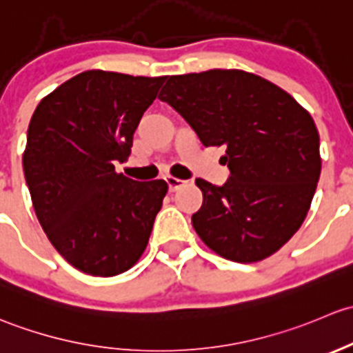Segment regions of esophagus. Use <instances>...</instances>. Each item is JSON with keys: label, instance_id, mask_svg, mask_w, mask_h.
Instances as JSON below:
<instances>
[{"label": "esophagus", "instance_id": "obj_1", "mask_svg": "<svg viewBox=\"0 0 353 353\" xmlns=\"http://www.w3.org/2000/svg\"><path fill=\"white\" fill-rule=\"evenodd\" d=\"M165 180H166V183H168L170 192H175V190H178V188H180L181 185L185 183L183 180H180V178H175V176H166Z\"/></svg>", "mask_w": 353, "mask_h": 353}]
</instances>
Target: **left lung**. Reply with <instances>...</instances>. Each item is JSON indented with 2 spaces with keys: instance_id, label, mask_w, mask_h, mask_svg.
<instances>
[{
  "instance_id": "left-lung-1",
  "label": "left lung",
  "mask_w": 353,
  "mask_h": 353,
  "mask_svg": "<svg viewBox=\"0 0 353 353\" xmlns=\"http://www.w3.org/2000/svg\"><path fill=\"white\" fill-rule=\"evenodd\" d=\"M158 98L203 146L226 148V183L195 180L203 202L192 224L202 241L239 263L274 255L306 219L321 173L311 115L277 85L239 69L168 76Z\"/></svg>"
}]
</instances>
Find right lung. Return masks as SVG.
<instances>
[{
  "label": "right lung",
  "instance_id": "right-lung-1",
  "mask_svg": "<svg viewBox=\"0 0 353 353\" xmlns=\"http://www.w3.org/2000/svg\"><path fill=\"white\" fill-rule=\"evenodd\" d=\"M165 79L92 69L57 86L32 115L23 172L35 214L54 248L85 274L119 275L146 250L168 185L136 181L114 165L129 158Z\"/></svg>",
  "mask_w": 353,
  "mask_h": 353
}]
</instances>
